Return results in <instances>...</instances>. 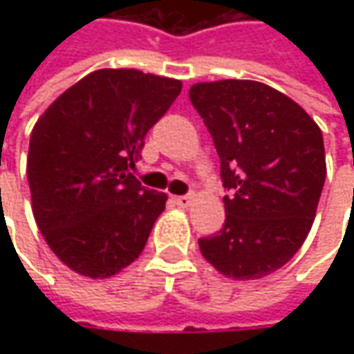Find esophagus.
Instances as JSON below:
<instances>
[{
	"mask_svg": "<svg viewBox=\"0 0 354 354\" xmlns=\"http://www.w3.org/2000/svg\"><path fill=\"white\" fill-rule=\"evenodd\" d=\"M173 203H175L177 207H181V209H187V207H191V205H193V197H189V195H183V197H173Z\"/></svg>",
	"mask_w": 354,
	"mask_h": 354,
	"instance_id": "obj_1",
	"label": "esophagus"
}]
</instances>
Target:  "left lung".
Listing matches in <instances>:
<instances>
[{"mask_svg": "<svg viewBox=\"0 0 354 354\" xmlns=\"http://www.w3.org/2000/svg\"><path fill=\"white\" fill-rule=\"evenodd\" d=\"M221 157L225 226L198 240L230 279H260L301 248L327 175L323 136L290 96L256 80L197 82L189 90Z\"/></svg>", "mask_w": 354, "mask_h": 354, "instance_id": "left-lung-1", "label": "left lung"}]
</instances>
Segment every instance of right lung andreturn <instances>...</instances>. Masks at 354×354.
<instances>
[{
	"instance_id": "obj_1",
	"label": "right lung",
	"mask_w": 354,
	"mask_h": 354,
	"mask_svg": "<svg viewBox=\"0 0 354 354\" xmlns=\"http://www.w3.org/2000/svg\"><path fill=\"white\" fill-rule=\"evenodd\" d=\"M181 88L167 76L100 68L37 120L27 156L31 209L48 248L76 274L116 276L145 248L167 195L128 171Z\"/></svg>"
}]
</instances>
